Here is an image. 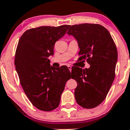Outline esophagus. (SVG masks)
<instances>
[{"label": "esophagus", "mask_w": 130, "mask_h": 130, "mask_svg": "<svg viewBox=\"0 0 130 130\" xmlns=\"http://www.w3.org/2000/svg\"><path fill=\"white\" fill-rule=\"evenodd\" d=\"M68 68L69 69L70 72H71V66H68Z\"/></svg>", "instance_id": "1"}]
</instances>
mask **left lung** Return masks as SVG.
Here are the masks:
<instances>
[{
  "label": "left lung",
  "instance_id": "8db88e82",
  "mask_svg": "<svg viewBox=\"0 0 130 130\" xmlns=\"http://www.w3.org/2000/svg\"><path fill=\"white\" fill-rule=\"evenodd\" d=\"M67 34L77 40L79 60H87L90 65L89 68L76 67L71 71L72 78L77 83L75 99L83 108L96 107L105 99L115 79L116 46L109 31L99 24L70 26Z\"/></svg>",
  "mask_w": 130,
  "mask_h": 130
}]
</instances>
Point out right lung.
I'll return each instance as SVG.
<instances>
[{
  "instance_id": "right-lung-1",
  "label": "right lung",
  "mask_w": 130,
  "mask_h": 130,
  "mask_svg": "<svg viewBox=\"0 0 130 130\" xmlns=\"http://www.w3.org/2000/svg\"><path fill=\"white\" fill-rule=\"evenodd\" d=\"M70 25L40 26L26 31L19 41L14 64L25 93L35 107L45 111L59 106L60 96L71 73L67 67L50 65L56 42Z\"/></svg>"
}]
</instances>
